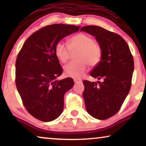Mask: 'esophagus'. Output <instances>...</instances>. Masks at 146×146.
Instances as JSON below:
<instances>
[{"label": "esophagus", "mask_w": 146, "mask_h": 146, "mask_svg": "<svg viewBox=\"0 0 146 146\" xmlns=\"http://www.w3.org/2000/svg\"><path fill=\"white\" fill-rule=\"evenodd\" d=\"M74 83H78V82H81L82 80L80 79H77V78H74Z\"/></svg>", "instance_id": "obj_1"}]
</instances>
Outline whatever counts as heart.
Returning <instances> with one entry per match:
<instances>
[{
    "mask_svg": "<svg viewBox=\"0 0 146 146\" xmlns=\"http://www.w3.org/2000/svg\"><path fill=\"white\" fill-rule=\"evenodd\" d=\"M78 50L75 55L77 60L70 62L64 67L66 76L80 78L84 74L87 69V64L90 66H96L100 61L102 50L100 45L91 36L80 33L69 40L68 46L60 41L55 46V54L61 62H66L70 51Z\"/></svg>",
    "mask_w": 146,
    "mask_h": 146,
    "instance_id": "heart-1",
    "label": "heart"
}]
</instances>
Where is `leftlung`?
<instances>
[{
  "label": "left lung",
  "instance_id": "1",
  "mask_svg": "<svg viewBox=\"0 0 146 146\" xmlns=\"http://www.w3.org/2000/svg\"><path fill=\"white\" fill-rule=\"evenodd\" d=\"M80 31L94 36L102 48L101 60L90 76L102 82L84 80L86 110L98 119H106L119 110L131 85L134 62L126 42L121 36L98 26H86Z\"/></svg>",
  "mask_w": 146,
  "mask_h": 146
}]
</instances>
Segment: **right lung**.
<instances>
[{"mask_svg":"<svg viewBox=\"0 0 146 146\" xmlns=\"http://www.w3.org/2000/svg\"><path fill=\"white\" fill-rule=\"evenodd\" d=\"M80 27L54 24L42 28L28 38L17 56L18 92L27 110L39 120L52 121L62 112L64 96L74 83L71 78L56 80L63 70L55 54V46Z\"/></svg>","mask_w":146,"mask_h":146,"instance_id":"obj_1","label":"right lung"}]
</instances>
